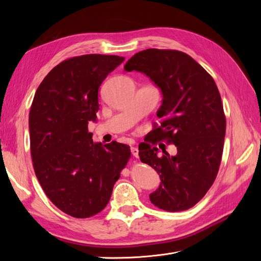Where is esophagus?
<instances>
[{
  "label": "esophagus",
  "instance_id": "1",
  "mask_svg": "<svg viewBox=\"0 0 261 261\" xmlns=\"http://www.w3.org/2000/svg\"><path fill=\"white\" fill-rule=\"evenodd\" d=\"M130 151H132V154L135 156V158H138V152H139V150L136 148V147H132L130 148Z\"/></svg>",
  "mask_w": 261,
  "mask_h": 261
}]
</instances>
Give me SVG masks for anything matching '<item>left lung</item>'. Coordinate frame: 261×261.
<instances>
[{
	"instance_id": "8db88e82",
	"label": "left lung",
	"mask_w": 261,
	"mask_h": 261,
	"mask_svg": "<svg viewBox=\"0 0 261 261\" xmlns=\"http://www.w3.org/2000/svg\"><path fill=\"white\" fill-rule=\"evenodd\" d=\"M124 69L147 75L163 96L156 112L160 125L139 145L141 162L161 179L150 201L170 212L192 208L212 186L222 158L226 120L218 87L206 69L177 50L140 51ZM156 140L175 144L178 153L158 156L152 146Z\"/></svg>"
}]
</instances>
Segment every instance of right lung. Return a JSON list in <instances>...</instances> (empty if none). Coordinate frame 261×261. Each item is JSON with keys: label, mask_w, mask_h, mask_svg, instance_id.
Masks as SVG:
<instances>
[{"label": "right lung", "mask_w": 261, "mask_h": 261, "mask_svg": "<svg viewBox=\"0 0 261 261\" xmlns=\"http://www.w3.org/2000/svg\"><path fill=\"white\" fill-rule=\"evenodd\" d=\"M124 58L86 54L61 62L44 77L29 112L30 151L48 198L77 219L103 210L129 158V146L93 143L98 91Z\"/></svg>", "instance_id": "1"}]
</instances>
